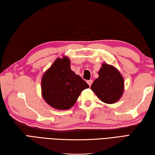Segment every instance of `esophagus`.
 Segmentation results:
<instances>
[{
	"instance_id": "obj_1",
	"label": "esophagus",
	"mask_w": 155,
	"mask_h": 155,
	"mask_svg": "<svg viewBox=\"0 0 155 155\" xmlns=\"http://www.w3.org/2000/svg\"><path fill=\"white\" fill-rule=\"evenodd\" d=\"M92 82H93V81H92V80H88V81H87V83L88 84V85L90 86L92 85Z\"/></svg>"
}]
</instances>
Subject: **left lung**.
Segmentation results:
<instances>
[{"instance_id": "8db88e82", "label": "left lung", "mask_w": 155, "mask_h": 155, "mask_svg": "<svg viewBox=\"0 0 155 155\" xmlns=\"http://www.w3.org/2000/svg\"><path fill=\"white\" fill-rule=\"evenodd\" d=\"M98 75L99 77L92 84V90L104 103H116L124 92L123 77L117 69L107 63L103 64Z\"/></svg>"}]
</instances>
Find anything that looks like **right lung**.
Returning a JSON list of instances; mask_svg holds the SVG:
<instances>
[{
  "label": "right lung",
  "mask_w": 155,
  "mask_h": 155,
  "mask_svg": "<svg viewBox=\"0 0 155 155\" xmlns=\"http://www.w3.org/2000/svg\"><path fill=\"white\" fill-rule=\"evenodd\" d=\"M41 87L43 98L49 105L57 109L67 110L89 86L72 71L69 59L65 57L57 59L44 74Z\"/></svg>",
  "instance_id": "add662e5"
}]
</instances>
